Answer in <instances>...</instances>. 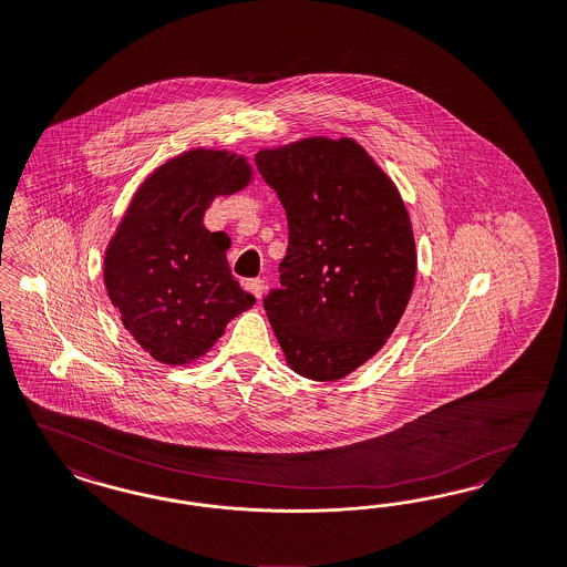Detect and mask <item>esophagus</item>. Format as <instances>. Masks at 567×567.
<instances>
[{
  "label": "esophagus",
  "mask_w": 567,
  "mask_h": 567,
  "mask_svg": "<svg viewBox=\"0 0 567 567\" xmlns=\"http://www.w3.org/2000/svg\"><path fill=\"white\" fill-rule=\"evenodd\" d=\"M245 289H247L249 293H254L257 299H261V295L266 291V285H264L261 278H251V280L245 282Z\"/></svg>",
  "instance_id": "obj_1"
}]
</instances>
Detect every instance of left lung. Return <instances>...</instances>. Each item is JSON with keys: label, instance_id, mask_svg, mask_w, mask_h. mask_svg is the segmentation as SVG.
<instances>
[{"label": "left lung", "instance_id": "1", "mask_svg": "<svg viewBox=\"0 0 567 567\" xmlns=\"http://www.w3.org/2000/svg\"><path fill=\"white\" fill-rule=\"evenodd\" d=\"M255 163L289 221L280 287L264 299L274 334L297 374L339 381L388 343L411 301V215L353 137H301Z\"/></svg>", "mask_w": 567, "mask_h": 567}]
</instances>
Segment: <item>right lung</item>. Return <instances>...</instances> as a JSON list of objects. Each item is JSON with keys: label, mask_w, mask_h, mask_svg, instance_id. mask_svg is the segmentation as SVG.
I'll return each instance as SVG.
<instances>
[{"label": "right lung", "mask_w": 567, "mask_h": 567, "mask_svg": "<svg viewBox=\"0 0 567 567\" xmlns=\"http://www.w3.org/2000/svg\"><path fill=\"white\" fill-rule=\"evenodd\" d=\"M251 182L247 156L195 146L144 177L111 236L106 293L125 331L156 362L193 364L254 306V295L230 272V238L203 224L217 196L236 195Z\"/></svg>", "instance_id": "obj_1"}]
</instances>
